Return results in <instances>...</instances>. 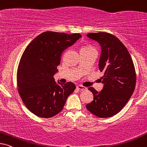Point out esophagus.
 Segmentation results:
<instances>
[{
    "mask_svg": "<svg viewBox=\"0 0 147 147\" xmlns=\"http://www.w3.org/2000/svg\"><path fill=\"white\" fill-rule=\"evenodd\" d=\"M76 88H77L78 90H86V88L83 86H82V85H78L77 86H76Z\"/></svg>",
    "mask_w": 147,
    "mask_h": 147,
    "instance_id": "1",
    "label": "esophagus"
}]
</instances>
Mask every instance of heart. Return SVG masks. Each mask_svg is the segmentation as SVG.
Segmentation results:
<instances>
[{
    "label": "heart",
    "instance_id": "b5f03b06",
    "mask_svg": "<svg viewBox=\"0 0 147 147\" xmlns=\"http://www.w3.org/2000/svg\"><path fill=\"white\" fill-rule=\"evenodd\" d=\"M93 47H90V46H85V47H84L82 49H92Z\"/></svg>",
    "mask_w": 147,
    "mask_h": 147
}]
</instances>
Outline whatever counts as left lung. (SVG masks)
<instances>
[{"mask_svg": "<svg viewBox=\"0 0 147 147\" xmlns=\"http://www.w3.org/2000/svg\"><path fill=\"white\" fill-rule=\"evenodd\" d=\"M89 38L100 45L99 69L104 72L100 78L104 87L98 92L93 87V100L86 107L100 118L112 117L121 111L134 92L136 74L132 57L123 44L115 36L107 32L88 34Z\"/></svg>", "mask_w": 147, "mask_h": 147, "instance_id": "8db88e82", "label": "left lung"}]
</instances>
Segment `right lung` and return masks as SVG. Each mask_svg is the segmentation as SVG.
<instances>
[{"mask_svg": "<svg viewBox=\"0 0 147 147\" xmlns=\"http://www.w3.org/2000/svg\"><path fill=\"white\" fill-rule=\"evenodd\" d=\"M81 37L78 33L47 31L36 37L25 49L18 67L17 85L22 101L34 115L54 117L75 90L73 82L57 84L53 76L58 71L63 51Z\"/></svg>", "mask_w": 147, "mask_h": 147, "instance_id": "add662e5", "label": "right lung"}]
</instances>
